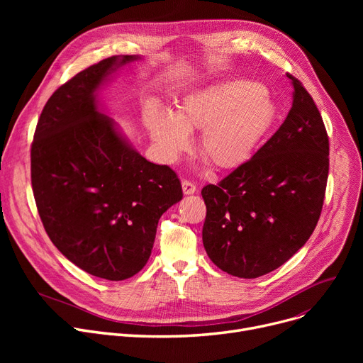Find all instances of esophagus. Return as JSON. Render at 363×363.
<instances>
[{
    "instance_id": "esophagus-1",
    "label": "esophagus",
    "mask_w": 363,
    "mask_h": 363,
    "mask_svg": "<svg viewBox=\"0 0 363 363\" xmlns=\"http://www.w3.org/2000/svg\"><path fill=\"white\" fill-rule=\"evenodd\" d=\"M182 191H184L185 196H191V194H194L197 191V186L191 181L184 179L182 181Z\"/></svg>"
}]
</instances>
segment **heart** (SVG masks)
<instances>
[{
  "label": "heart",
  "mask_w": 363,
  "mask_h": 363,
  "mask_svg": "<svg viewBox=\"0 0 363 363\" xmlns=\"http://www.w3.org/2000/svg\"><path fill=\"white\" fill-rule=\"evenodd\" d=\"M277 113V104L260 84L226 79L188 92L172 114L147 108L144 123L164 162H177L189 147L188 133L200 130V155L218 170H234L252 159Z\"/></svg>",
  "instance_id": "heart-1"
}]
</instances>
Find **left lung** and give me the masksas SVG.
Listing matches in <instances>:
<instances>
[{
    "instance_id": "8db88e82",
    "label": "left lung",
    "mask_w": 363,
    "mask_h": 363,
    "mask_svg": "<svg viewBox=\"0 0 363 363\" xmlns=\"http://www.w3.org/2000/svg\"><path fill=\"white\" fill-rule=\"evenodd\" d=\"M293 104L256 155L201 189L203 244L223 272L257 278L279 268L312 235L328 179V135L301 82L289 74Z\"/></svg>"
}]
</instances>
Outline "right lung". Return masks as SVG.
I'll return each mask as SVG.
<instances>
[{
    "label": "right lung",
    "mask_w": 363,
    "mask_h": 363,
    "mask_svg": "<svg viewBox=\"0 0 363 363\" xmlns=\"http://www.w3.org/2000/svg\"><path fill=\"white\" fill-rule=\"evenodd\" d=\"M141 55H113L57 89L38 121L30 178L38 212L60 253L108 281L138 274L160 216L182 200L169 166L148 162L103 108L99 92Z\"/></svg>",
    "instance_id": "right-lung-1"
}]
</instances>
